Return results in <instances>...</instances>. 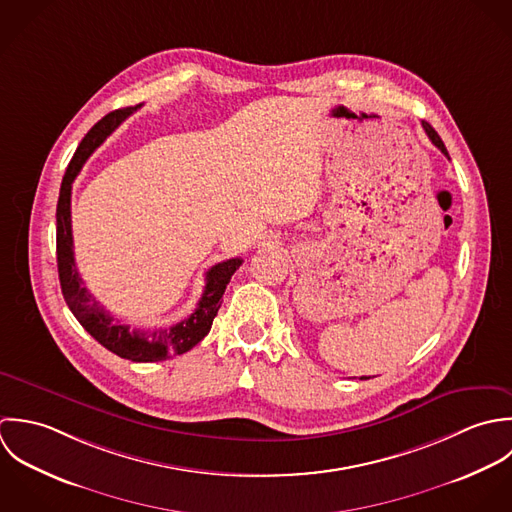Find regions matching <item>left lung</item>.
Returning a JSON list of instances; mask_svg holds the SVG:
<instances>
[{
    "label": "left lung",
    "mask_w": 512,
    "mask_h": 512,
    "mask_svg": "<svg viewBox=\"0 0 512 512\" xmlns=\"http://www.w3.org/2000/svg\"><path fill=\"white\" fill-rule=\"evenodd\" d=\"M421 124H423V130H425V134L429 136V140H431V142H433V144H435V146H437V148H439V150H441V152H443V154L449 158V154H447V148H445L443 140L439 138V134L433 130V126H431L429 122H421ZM360 380H368V378H360Z\"/></svg>",
    "instance_id": "obj_1"
}]
</instances>
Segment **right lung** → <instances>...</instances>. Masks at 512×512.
<instances>
[{"label": "right lung", "mask_w": 512, "mask_h": 512, "mask_svg": "<svg viewBox=\"0 0 512 512\" xmlns=\"http://www.w3.org/2000/svg\"><path fill=\"white\" fill-rule=\"evenodd\" d=\"M138 106H128L106 114L99 120L89 134L79 144L73 160L67 166L63 176L59 202H57V267L61 291L67 307L81 322V326L99 342L106 350L116 356L132 362H160L176 354H184L192 350L198 342L204 340L211 328V322L221 307V297L225 287L231 281V275L239 269L243 259H227L223 263L213 265L205 275V289L198 308L184 318L182 322L166 328H148L130 330L128 324L116 320L99 301L87 291L83 279L79 277L73 253V231H71V188L75 178L79 176L87 158L101 146L104 138Z\"/></svg>", "instance_id": "obj_1"}]
</instances>
